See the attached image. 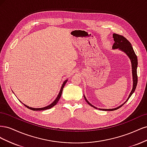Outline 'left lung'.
I'll list each match as a JSON object with an SVG mask.
<instances>
[{"instance_id":"left-lung-1","label":"left lung","mask_w":147,"mask_h":147,"mask_svg":"<svg viewBox=\"0 0 147 147\" xmlns=\"http://www.w3.org/2000/svg\"><path fill=\"white\" fill-rule=\"evenodd\" d=\"M113 37L114 39L115 43L113 44V45L112 47V48L113 49H117V48H119V50H121L122 51H123L124 53H126L127 55L129 57L131 61V64H132V76H133V88L132 90L130 93L129 96V97L127 100L129 99V97L132 96V94H133L136 90V88L137 86V81H138V78H137V56L136 55V53L133 50V48L131 46V43L129 42L124 37V36L121 35H119L118 34H113ZM84 99L86 100V101L87 102V103L91 105V107L97 109L96 107H95L94 106H93L92 105H91L90 102H89L87 99H86V97L84 96ZM127 100L126 101H127ZM126 101L124 102V104H125ZM121 105L120 106H119L118 107H117L115 109H100V110H105V111H113V110H117L118 109L120 108L121 107H122L123 105Z\"/></svg>"}]
</instances>
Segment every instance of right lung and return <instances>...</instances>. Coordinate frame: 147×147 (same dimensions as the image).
Segmentation results:
<instances>
[{
	"instance_id": "right-lung-1",
	"label": "right lung",
	"mask_w": 147,
	"mask_h": 147,
	"mask_svg": "<svg viewBox=\"0 0 147 147\" xmlns=\"http://www.w3.org/2000/svg\"><path fill=\"white\" fill-rule=\"evenodd\" d=\"M67 82V80H65L64 82V83L63 84V85H62V87H61V90H60V92H59V94H58V96H57V97H56V99H55V100L53 102V103H51L50 105H48V106H47V107H43V108H39V109H34V108H32V107H28V106H27V105H26L25 104H24V105H25L26 107L27 108H28V109H30V110H34V111H38V110H47V109H50V108H51V107H54L57 103V102L59 101V99H60V97H61V94H62V92H63V88L64 87V86H65V83H66V82Z\"/></svg>"
}]
</instances>
